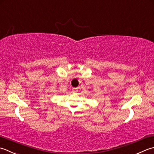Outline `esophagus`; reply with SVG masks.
I'll return each mask as SVG.
<instances>
[{"label":"esophagus","mask_w":154,"mask_h":154,"mask_svg":"<svg viewBox=\"0 0 154 154\" xmlns=\"http://www.w3.org/2000/svg\"><path fill=\"white\" fill-rule=\"evenodd\" d=\"M78 92V88H73L72 89V92L73 93H76Z\"/></svg>","instance_id":"34e87169"}]
</instances>
